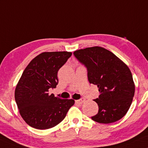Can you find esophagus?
Here are the masks:
<instances>
[{"instance_id": "34e87169", "label": "esophagus", "mask_w": 148, "mask_h": 148, "mask_svg": "<svg viewBox=\"0 0 148 148\" xmlns=\"http://www.w3.org/2000/svg\"><path fill=\"white\" fill-rule=\"evenodd\" d=\"M84 101H85L84 98L82 97L81 99H78V100H76L75 102H76V103H79V104H82V103H84Z\"/></svg>"}]
</instances>
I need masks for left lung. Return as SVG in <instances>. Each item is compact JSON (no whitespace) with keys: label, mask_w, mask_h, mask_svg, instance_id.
Segmentation results:
<instances>
[{"label":"left lung","mask_w":148,"mask_h":148,"mask_svg":"<svg viewBox=\"0 0 148 148\" xmlns=\"http://www.w3.org/2000/svg\"><path fill=\"white\" fill-rule=\"evenodd\" d=\"M73 55L86 68L90 84L99 88V97L94 99L99 110L91 119L100 123L121 119L130 108L135 90L127 65L110 51L100 47L79 49Z\"/></svg>","instance_id":"obj_1"}]
</instances>
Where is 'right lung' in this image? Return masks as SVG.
I'll list each match as a JSON object with an SVG mask.
<instances>
[{"instance_id":"add662e5","label":"right lung","mask_w":148,"mask_h":148,"mask_svg":"<svg viewBox=\"0 0 148 148\" xmlns=\"http://www.w3.org/2000/svg\"><path fill=\"white\" fill-rule=\"evenodd\" d=\"M72 53H42L27 65L15 90V100L25 121L38 130L56 126L65 118L73 99H62L49 95L58 84V72Z\"/></svg>"}]
</instances>
